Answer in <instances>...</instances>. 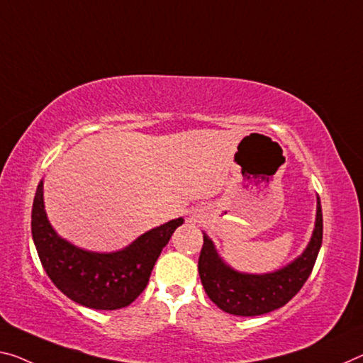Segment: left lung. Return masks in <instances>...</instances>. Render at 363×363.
I'll use <instances>...</instances> for the list:
<instances>
[{
	"instance_id": "1",
	"label": "left lung",
	"mask_w": 363,
	"mask_h": 363,
	"mask_svg": "<svg viewBox=\"0 0 363 363\" xmlns=\"http://www.w3.org/2000/svg\"><path fill=\"white\" fill-rule=\"evenodd\" d=\"M323 240V215L320 199L316 220L307 249L284 268L267 274H247L223 262L208 235L203 234V247L199 257V274L206 296L223 312L239 316H257L286 306L312 273Z\"/></svg>"
}]
</instances>
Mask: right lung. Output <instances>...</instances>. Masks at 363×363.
Listing matches in <instances>:
<instances>
[{"label":"right lung","mask_w":363,"mask_h":363,"mask_svg":"<svg viewBox=\"0 0 363 363\" xmlns=\"http://www.w3.org/2000/svg\"><path fill=\"white\" fill-rule=\"evenodd\" d=\"M184 223L171 220L137 238L123 250L99 254L67 242L51 228L40 181L32 206V238L48 278L62 294L95 310L128 307L142 294L163 247Z\"/></svg>","instance_id":"1"}]
</instances>
